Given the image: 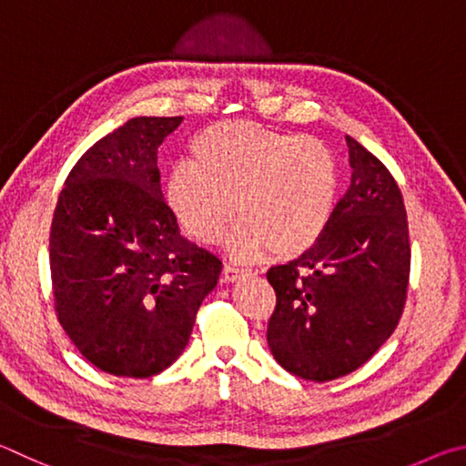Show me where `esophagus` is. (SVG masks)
I'll use <instances>...</instances> for the list:
<instances>
[{
	"mask_svg": "<svg viewBox=\"0 0 466 466\" xmlns=\"http://www.w3.org/2000/svg\"><path fill=\"white\" fill-rule=\"evenodd\" d=\"M248 270H243V268H238V266H225V270H223V279L227 280V282H235V280H239L243 274H246Z\"/></svg>",
	"mask_w": 466,
	"mask_h": 466,
	"instance_id": "34e87169",
	"label": "esophagus"
}]
</instances>
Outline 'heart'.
<instances>
[{
	"label": "heart",
	"instance_id": "heart-1",
	"mask_svg": "<svg viewBox=\"0 0 466 466\" xmlns=\"http://www.w3.org/2000/svg\"><path fill=\"white\" fill-rule=\"evenodd\" d=\"M192 163L171 167L166 198L184 231L198 243L228 239L233 258L272 254L292 259L311 249L329 225L339 171L336 155L315 137L223 120L190 145Z\"/></svg>",
	"mask_w": 466,
	"mask_h": 466
}]
</instances>
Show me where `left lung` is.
<instances>
[{
    "label": "left lung",
    "mask_w": 466,
    "mask_h": 466,
    "mask_svg": "<svg viewBox=\"0 0 466 466\" xmlns=\"http://www.w3.org/2000/svg\"><path fill=\"white\" fill-rule=\"evenodd\" d=\"M352 179L319 241L268 270L276 307L268 346L284 370L325 382L360 369L395 331L410 284L403 196L370 151L346 137Z\"/></svg>",
    "instance_id": "1"
}]
</instances>
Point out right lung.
<instances>
[{"instance_id":"1","label":"right lung","mask_w":466,"mask_h":466,"mask_svg":"<svg viewBox=\"0 0 466 466\" xmlns=\"http://www.w3.org/2000/svg\"><path fill=\"white\" fill-rule=\"evenodd\" d=\"M182 116H137L102 137L56 200L48 259L55 311L86 360L127 379L174 364L223 262L182 238L157 149Z\"/></svg>"}]
</instances>
